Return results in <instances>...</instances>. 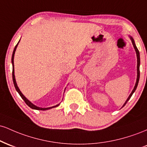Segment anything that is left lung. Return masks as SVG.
<instances>
[{
  "label": "left lung",
  "mask_w": 147,
  "mask_h": 147,
  "mask_svg": "<svg viewBox=\"0 0 147 147\" xmlns=\"http://www.w3.org/2000/svg\"><path fill=\"white\" fill-rule=\"evenodd\" d=\"M131 41H132V43H133V47H134L135 48V50H136V55H137V61H138V64H137V73H138V75H137V80H136V85H135V87L134 88H133V90H132V92H131V93L130 94V95L129 96V97H128V99H126V101L125 102V103H124V104L123 105V106H125V104L127 103L128 101L129 100L130 98L131 97V96H132V95L133 94V92H135L136 90V88H137V86L138 85V82H139V79H140V52H139V50H138V49L137 48V47H136V43H135V41L134 40H133V38H132L131 36ZM122 106V107H123Z\"/></svg>",
  "instance_id": "1"
}]
</instances>
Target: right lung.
I'll use <instances>...</instances> for the list:
<instances>
[{"label": "right lung", "mask_w": 147, "mask_h": 147, "mask_svg": "<svg viewBox=\"0 0 147 147\" xmlns=\"http://www.w3.org/2000/svg\"><path fill=\"white\" fill-rule=\"evenodd\" d=\"M19 41L18 42V43L16 44V46H15V48L14 49V51H13V54H12V57H11V63H12V79H13V82H14V87L15 88H16V90L17 92H18V94H19L20 96L21 97V98L24 100V102L26 103V104L28 105V106H30L31 109H35V110H40V111H45V110H48V109H52V108H55V107H57V106H58L59 104H57V105L55 106H52V107H49V108H40V107H38V106H35L34 104H33L32 103L30 102L29 100H28V99L26 98V97H25L24 95L22 94V92H21V90H19V88H18L17 84H16V79H15V76H14V54H15V51H16V48H17V45L18 44V43H19Z\"/></svg>", "instance_id": "add662e5"}]
</instances>
